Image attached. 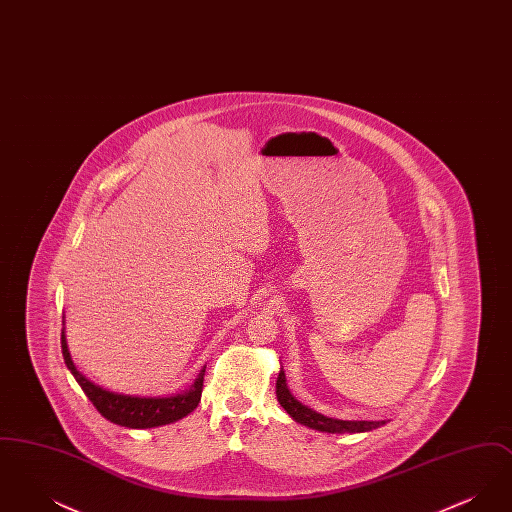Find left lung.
<instances>
[{
    "instance_id": "8db88e82",
    "label": "left lung",
    "mask_w": 512,
    "mask_h": 512,
    "mask_svg": "<svg viewBox=\"0 0 512 512\" xmlns=\"http://www.w3.org/2000/svg\"><path fill=\"white\" fill-rule=\"evenodd\" d=\"M276 397H278V403L286 409V413L290 414L295 422H299L303 426H309V428L318 430V432L357 434V432H370V430L380 428V426L386 424V420H338V418H328L324 414L301 405L286 386L284 370H280L278 380H276Z\"/></svg>"
}]
</instances>
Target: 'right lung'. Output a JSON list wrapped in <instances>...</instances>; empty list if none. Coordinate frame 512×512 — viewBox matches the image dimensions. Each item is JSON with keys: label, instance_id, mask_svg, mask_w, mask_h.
<instances>
[{"label": "right lung", "instance_id": "right-lung-1", "mask_svg": "<svg viewBox=\"0 0 512 512\" xmlns=\"http://www.w3.org/2000/svg\"><path fill=\"white\" fill-rule=\"evenodd\" d=\"M61 349H63L65 365L73 372L78 386L88 395V399L94 403L99 414L111 420L113 424L126 426V428H140V430L171 424L174 420H180L186 414L192 413L197 403L201 401L205 368L199 372L192 390L188 393L172 395V397H130V395L103 390L94 382H90L82 372H78L71 359V353L67 349L63 332H61Z\"/></svg>", "mask_w": 512, "mask_h": 512}]
</instances>
